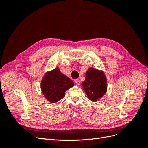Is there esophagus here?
<instances>
[{
	"instance_id": "esophagus-1",
	"label": "esophagus",
	"mask_w": 148,
	"mask_h": 148,
	"mask_svg": "<svg viewBox=\"0 0 148 148\" xmlns=\"http://www.w3.org/2000/svg\"><path fill=\"white\" fill-rule=\"evenodd\" d=\"M75 83L77 84V85H79V84H80V82H79V80L78 79H76L75 80Z\"/></svg>"
}]
</instances>
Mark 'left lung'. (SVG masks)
Masks as SVG:
<instances>
[{
	"label": "left lung",
	"mask_w": 148,
	"mask_h": 148,
	"mask_svg": "<svg viewBox=\"0 0 148 148\" xmlns=\"http://www.w3.org/2000/svg\"><path fill=\"white\" fill-rule=\"evenodd\" d=\"M82 85L88 99L97 102L104 96L107 91L106 76L102 70L91 67L85 73V80L82 83Z\"/></svg>",
	"instance_id": "8db88e82"
}]
</instances>
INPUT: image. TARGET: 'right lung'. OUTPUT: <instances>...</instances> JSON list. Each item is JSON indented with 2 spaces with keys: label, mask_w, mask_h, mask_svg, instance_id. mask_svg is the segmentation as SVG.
Listing matches in <instances>:
<instances>
[{
  "label": "right lung",
  "mask_w": 148,
  "mask_h": 148,
  "mask_svg": "<svg viewBox=\"0 0 148 148\" xmlns=\"http://www.w3.org/2000/svg\"><path fill=\"white\" fill-rule=\"evenodd\" d=\"M73 86V82L62 73L59 67L47 71L41 82L43 95L51 103H56L62 99L66 91Z\"/></svg>",
  "instance_id": "add662e5"
}]
</instances>
